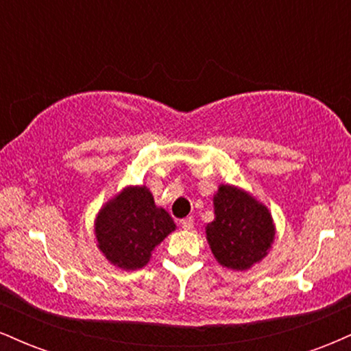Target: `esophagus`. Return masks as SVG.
<instances>
[{
  "mask_svg": "<svg viewBox=\"0 0 351 351\" xmlns=\"http://www.w3.org/2000/svg\"><path fill=\"white\" fill-rule=\"evenodd\" d=\"M180 224H181V228L189 231V229H193V224H195V221H193L191 216H188V217H184V219H181Z\"/></svg>",
  "mask_w": 351,
  "mask_h": 351,
  "instance_id": "1",
  "label": "esophagus"
}]
</instances>
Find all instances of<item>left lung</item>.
Segmentation results:
<instances>
[{
  "label": "left lung",
  "instance_id": "1",
  "mask_svg": "<svg viewBox=\"0 0 351 351\" xmlns=\"http://www.w3.org/2000/svg\"><path fill=\"white\" fill-rule=\"evenodd\" d=\"M213 203L215 221L206 226V239L217 263L232 271H245L263 261L276 236L269 209L231 184H221Z\"/></svg>",
  "mask_w": 351,
  "mask_h": 351
}]
</instances>
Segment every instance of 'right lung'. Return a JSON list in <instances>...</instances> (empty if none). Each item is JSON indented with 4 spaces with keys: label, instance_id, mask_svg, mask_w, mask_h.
Masks as SVG:
<instances>
[{
    "label": "right lung",
    "instance_id": "add662e5",
    "mask_svg": "<svg viewBox=\"0 0 351 351\" xmlns=\"http://www.w3.org/2000/svg\"><path fill=\"white\" fill-rule=\"evenodd\" d=\"M171 216L158 208L147 186H128L99 211L97 245L110 264L123 271L142 269L153 249L175 231Z\"/></svg>",
    "mask_w": 351,
    "mask_h": 351
}]
</instances>
